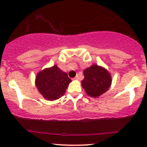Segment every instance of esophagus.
Here are the masks:
<instances>
[{"mask_svg":"<svg viewBox=\"0 0 147 147\" xmlns=\"http://www.w3.org/2000/svg\"><path fill=\"white\" fill-rule=\"evenodd\" d=\"M79 79V75H77V76H76V77H75V78H74V79Z\"/></svg>","mask_w":147,"mask_h":147,"instance_id":"obj_1","label":"esophagus"}]
</instances>
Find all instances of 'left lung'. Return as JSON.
Wrapping results in <instances>:
<instances>
[{
  "mask_svg": "<svg viewBox=\"0 0 147 147\" xmlns=\"http://www.w3.org/2000/svg\"><path fill=\"white\" fill-rule=\"evenodd\" d=\"M84 79L82 81V87L89 96L97 97L104 93L111 86L110 74L104 68L92 65L84 71Z\"/></svg>",
  "mask_w": 147,
  "mask_h": 147,
  "instance_id": "1",
  "label": "left lung"
}]
</instances>
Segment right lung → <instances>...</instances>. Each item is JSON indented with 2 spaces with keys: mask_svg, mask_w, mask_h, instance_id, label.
Instances as JSON below:
<instances>
[{
  "mask_svg": "<svg viewBox=\"0 0 147 147\" xmlns=\"http://www.w3.org/2000/svg\"><path fill=\"white\" fill-rule=\"evenodd\" d=\"M71 79L57 65L42 70L36 78V86L40 93L48 100H55L64 95Z\"/></svg>",
  "mask_w": 147,
  "mask_h": 147,
  "instance_id": "add662e5",
  "label": "right lung"
}]
</instances>
